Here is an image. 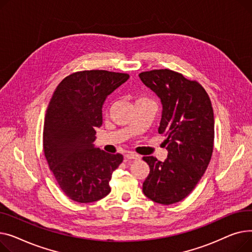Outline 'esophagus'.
Segmentation results:
<instances>
[{
    "mask_svg": "<svg viewBox=\"0 0 252 252\" xmlns=\"http://www.w3.org/2000/svg\"><path fill=\"white\" fill-rule=\"evenodd\" d=\"M125 157L127 159H139L140 158V157L134 153H128Z\"/></svg>",
    "mask_w": 252,
    "mask_h": 252,
    "instance_id": "esophagus-1",
    "label": "esophagus"
}]
</instances>
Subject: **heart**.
<instances>
[{
    "label": "heart",
    "mask_w": 252,
    "mask_h": 252,
    "mask_svg": "<svg viewBox=\"0 0 252 252\" xmlns=\"http://www.w3.org/2000/svg\"><path fill=\"white\" fill-rule=\"evenodd\" d=\"M138 100H147L146 98H140V99H138Z\"/></svg>",
    "instance_id": "b5f03b06"
}]
</instances>
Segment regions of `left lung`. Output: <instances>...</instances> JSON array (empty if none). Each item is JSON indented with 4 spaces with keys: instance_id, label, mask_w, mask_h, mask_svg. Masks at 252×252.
I'll return each mask as SVG.
<instances>
[{
    "instance_id": "left-lung-1",
    "label": "left lung",
    "mask_w": 252,
    "mask_h": 252,
    "mask_svg": "<svg viewBox=\"0 0 252 252\" xmlns=\"http://www.w3.org/2000/svg\"><path fill=\"white\" fill-rule=\"evenodd\" d=\"M139 77L161 101L158 133L167 137L168 150L165 161L143 157L151 171L142 191L155 202L173 204L191 193L210 164L215 138L212 102L197 81L170 69L141 72Z\"/></svg>"
}]
</instances>
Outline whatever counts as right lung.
<instances>
[{
  "mask_svg": "<svg viewBox=\"0 0 252 252\" xmlns=\"http://www.w3.org/2000/svg\"><path fill=\"white\" fill-rule=\"evenodd\" d=\"M128 78L106 70L75 72L60 82L50 100L43 153L59 186L74 201H97L111 192L109 182L123 156L100 151L94 141L103 102Z\"/></svg>",
  "mask_w": 252,
  "mask_h": 252,
  "instance_id": "right-lung-1",
  "label": "right lung"
}]
</instances>
